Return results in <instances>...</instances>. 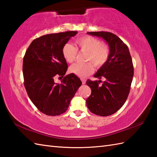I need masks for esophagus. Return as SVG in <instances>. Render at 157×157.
<instances>
[{
    "mask_svg": "<svg viewBox=\"0 0 157 157\" xmlns=\"http://www.w3.org/2000/svg\"><path fill=\"white\" fill-rule=\"evenodd\" d=\"M81 80H82V82L83 84H86V80H85L84 79H82Z\"/></svg>",
    "mask_w": 157,
    "mask_h": 157,
    "instance_id": "obj_1",
    "label": "esophagus"
}]
</instances>
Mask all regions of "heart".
<instances>
[{
  "mask_svg": "<svg viewBox=\"0 0 157 157\" xmlns=\"http://www.w3.org/2000/svg\"><path fill=\"white\" fill-rule=\"evenodd\" d=\"M75 44L81 51L87 52L86 61H90L96 68H100L107 61L109 56V48L102 44L100 40L92 36H86L77 39ZM78 50L70 44H65L62 48L63 58L67 63H72L75 59ZM89 62L85 64L75 63L69 68V71L79 78H85L94 71V66Z\"/></svg>",
  "mask_w": 157,
  "mask_h": 157,
  "instance_id": "heart-1",
  "label": "heart"
}]
</instances>
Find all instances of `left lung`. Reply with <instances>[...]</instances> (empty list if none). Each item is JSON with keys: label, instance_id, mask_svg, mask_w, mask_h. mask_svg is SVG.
<instances>
[{"label": "left lung", "instance_id": "obj_1", "mask_svg": "<svg viewBox=\"0 0 157 157\" xmlns=\"http://www.w3.org/2000/svg\"><path fill=\"white\" fill-rule=\"evenodd\" d=\"M87 34L105 40L109 47V56L94 75L99 79L105 78L102 85H99L101 80L86 81L92 90L86 104L94 114L109 116L121 109L128 98L134 76L132 57L127 45L113 33L91 32Z\"/></svg>", "mask_w": 157, "mask_h": 157}]
</instances>
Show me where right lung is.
I'll list each match as a JSON object with an SVG mask.
<instances>
[{
  "mask_svg": "<svg viewBox=\"0 0 157 157\" xmlns=\"http://www.w3.org/2000/svg\"><path fill=\"white\" fill-rule=\"evenodd\" d=\"M78 32L69 31L42 36L32 42L23 62L24 86L29 98L40 111L49 116L65 113L82 82L71 73L65 75L67 63L62 48ZM62 76L61 84L55 83Z\"/></svg>",
  "mask_w": 157,
  "mask_h": 157,
  "instance_id": "add662e5",
  "label": "right lung"
}]
</instances>
